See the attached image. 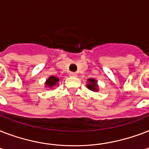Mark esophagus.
<instances>
[{
  "label": "esophagus",
  "mask_w": 149,
  "mask_h": 149,
  "mask_svg": "<svg viewBox=\"0 0 149 149\" xmlns=\"http://www.w3.org/2000/svg\"><path fill=\"white\" fill-rule=\"evenodd\" d=\"M70 77H76L77 76V73H76V72H70Z\"/></svg>",
  "instance_id": "34e87169"
}]
</instances>
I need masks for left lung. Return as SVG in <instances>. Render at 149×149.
Masks as SVG:
<instances>
[{
  "label": "left lung",
  "mask_w": 149,
  "mask_h": 149,
  "mask_svg": "<svg viewBox=\"0 0 149 149\" xmlns=\"http://www.w3.org/2000/svg\"><path fill=\"white\" fill-rule=\"evenodd\" d=\"M97 81L94 79H89L88 84H86V86L89 90L92 91H98V86L97 84Z\"/></svg>",
  "instance_id": "left-lung-1"
}]
</instances>
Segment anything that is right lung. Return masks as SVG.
I'll return each mask as SVG.
<instances>
[{
	"label": "right lung",
	"mask_w": 149,
	"mask_h": 149,
	"mask_svg": "<svg viewBox=\"0 0 149 149\" xmlns=\"http://www.w3.org/2000/svg\"><path fill=\"white\" fill-rule=\"evenodd\" d=\"M58 80H59V79H58V77H54V76H51L45 83V86H47V87H49V88H52V86H54L55 85H56V84H58Z\"/></svg>",
	"instance_id": "obj_1"
}]
</instances>
